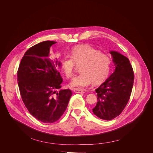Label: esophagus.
Returning a JSON list of instances; mask_svg holds the SVG:
<instances>
[{
	"instance_id": "1",
	"label": "esophagus",
	"mask_w": 153,
	"mask_h": 153,
	"mask_svg": "<svg viewBox=\"0 0 153 153\" xmlns=\"http://www.w3.org/2000/svg\"><path fill=\"white\" fill-rule=\"evenodd\" d=\"M73 91L75 93H81V92H84V91L81 89H74L73 90Z\"/></svg>"
}]
</instances>
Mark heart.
Wrapping results in <instances>:
<instances>
[{"instance_id":"1","label":"heart","mask_w":153,"mask_h":153,"mask_svg":"<svg viewBox=\"0 0 153 153\" xmlns=\"http://www.w3.org/2000/svg\"><path fill=\"white\" fill-rule=\"evenodd\" d=\"M75 62L82 64L81 74L73 78L69 84L71 88H83L92 82L98 84L104 81L109 74L111 59L108 55L87 45H79L71 51V56L66 55L61 61V69L68 78L74 74Z\"/></svg>"}]
</instances>
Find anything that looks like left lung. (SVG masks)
Here are the masks:
<instances>
[{
    "label": "left lung",
    "instance_id": "1",
    "mask_svg": "<svg viewBox=\"0 0 153 153\" xmlns=\"http://www.w3.org/2000/svg\"><path fill=\"white\" fill-rule=\"evenodd\" d=\"M109 53L115 70L95 89L98 102L92 109L96 116L107 121L118 116L125 108L134 83V72L129 59L117 51H111Z\"/></svg>",
    "mask_w": 153,
    "mask_h": 153
}]
</instances>
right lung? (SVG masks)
I'll return each mask as SVG.
<instances>
[{
    "label": "right lung",
    "instance_id": "add662e5",
    "mask_svg": "<svg viewBox=\"0 0 153 153\" xmlns=\"http://www.w3.org/2000/svg\"><path fill=\"white\" fill-rule=\"evenodd\" d=\"M46 41L30 48L18 68V82L22 101L30 114L45 123L58 120L65 111L72 92L59 89L63 79L58 71L61 63L49 58L52 45Z\"/></svg>",
    "mask_w": 153,
    "mask_h": 153
}]
</instances>
